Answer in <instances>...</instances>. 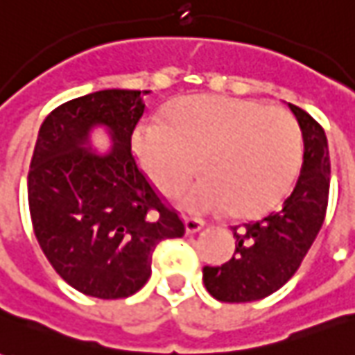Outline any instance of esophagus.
<instances>
[{
    "label": "esophagus",
    "instance_id": "esophagus-1",
    "mask_svg": "<svg viewBox=\"0 0 355 355\" xmlns=\"http://www.w3.org/2000/svg\"><path fill=\"white\" fill-rule=\"evenodd\" d=\"M184 224L188 234H196V232H200L201 228L205 226V223H203L201 218H196V216H186Z\"/></svg>",
    "mask_w": 355,
    "mask_h": 355
}]
</instances>
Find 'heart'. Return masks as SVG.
Segmentation results:
<instances>
[{
	"label": "heart",
	"instance_id": "b5f03b06",
	"mask_svg": "<svg viewBox=\"0 0 355 355\" xmlns=\"http://www.w3.org/2000/svg\"><path fill=\"white\" fill-rule=\"evenodd\" d=\"M140 167L163 193L196 173L205 177L180 196L188 211L226 207L234 218H259L282 205L297 182L304 140L297 119L261 102L196 94L175 102L163 123L135 132Z\"/></svg>",
	"mask_w": 355,
	"mask_h": 355
}]
</instances>
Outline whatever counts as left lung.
<instances>
[{"instance_id":"obj_1","label":"left lung","mask_w":355,"mask_h":355,"mask_svg":"<svg viewBox=\"0 0 355 355\" xmlns=\"http://www.w3.org/2000/svg\"><path fill=\"white\" fill-rule=\"evenodd\" d=\"M297 117L304 162L283 207L262 220L234 226L236 253L223 266L203 268V283L220 302H253L295 275L325 220L331 162L325 131L310 114L289 104Z\"/></svg>"}]
</instances>
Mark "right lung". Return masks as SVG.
I'll list each match as a JSON object with an SVG mask.
<instances>
[{"label":"right lung","instance_id":"add662e5","mask_svg":"<svg viewBox=\"0 0 355 355\" xmlns=\"http://www.w3.org/2000/svg\"><path fill=\"white\" fill-rule=\"evenodd\" d=\"M142 94L106 89L60 104L42 123L28 171L32 226L47 261L73 289L104 300L142 289L155 245L184 236L131 152ZM94 126L112 139L106 155L90 148Z\"/></svg>","mask_w":355,"mask_h":355}]
</instances>
